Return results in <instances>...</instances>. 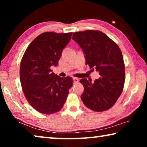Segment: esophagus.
<instances>
[{"mask_svg": "<svg viewBox=\"0 0 147 147\" xmlns=\"http://www.w3.org/2000/svg\"><path fill=\"white\" fill-rule=\"evenodd\" d=\"M73 82H74V84H77V83H78L79 80H78V78H75V77H73Z\"/></svg>", "mask_w": 147, "mask_h": 147, "instance_id": "1", "label": "esophagus"}]
</instances>
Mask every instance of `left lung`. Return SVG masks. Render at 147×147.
I'll return each mask as SVG.
<instances>
[{
  "instance_id": "1",
  "label": "left lung",
  "mask_w": 147,
  "mask_h": 147,
  "mask_svg": "<svg viewBox=\"0 0 147 147\" xmlns=\"http://www.w3.org/2000/svg\"><path fill=\"white\" fill-rule=\"evenodd\" d=\"M72 39L82 49L86 65L95 69L101 76L94 82L86 78L80 80L84 88L82 100L94 111L108 110L115 104L124 87L125 68L121 49L98 30L74 32Z\"/></svg>"
}]
</instances>
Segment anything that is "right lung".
<instances>
[{
    "label": "right lung",
    "mask_w": 147,
    "mask_h": 147,
    "mask_svg": "<svg viewBox=\"0 0 147 147\" xmlns=\"http://www.w3.org/2000/svg\"><path fill=\"white\" fill-rule=\"evenodd\" d=\"M72 32H44L26 49L20 65V80L24 96L39 112L51 114L63 108L73 86V78L52 73L62 51L70 41Z\"/></svg>",
    "instance_id": "right-lung-1"
}]
</instances>
